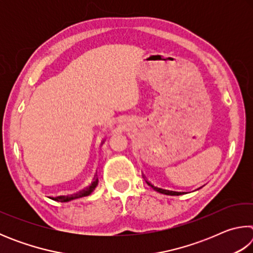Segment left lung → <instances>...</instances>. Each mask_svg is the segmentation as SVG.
Segmentation results:
<instances>
[{
  "label": "left lung",
  "instance_id": "obj_1",
  "mask_svg": "<svg viewBox=\"0 0 253 253\" xmlns=\"http://www.w3.org/2000/svg\"><path fill=\"white\" fill-rule=\"evenodd\" d=\"M146 181V183L148 184L149 186H151L153 190H155L157 192H160V193H163V194H166V195H181L182 192H176V191H170V190H165V188H161V187H157L155 185H153L152 183H149L147 179H145Z\"/></svg>",
  "mask_w": 253,
  "mask_h": 253
}]
</instances>
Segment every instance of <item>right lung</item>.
Masks as SVG:
<instances>
[{
  "instance_id": "add662e5",
  "label": "right lung",
  "mask_w": 253,
  "mask_h": 253,
  "mask_svg": "<svg viewBox=\"0 0 253 253\" xmlns=\"http://www.w3.org/2000/svg\"><path fill=\"white\" fill-rule=\"evenodd\" d=\"M98 184V178H96L95 181H93L90 185L88 187H85L84 190L78 192V193L76 194H72V195H61V196H57V198H54V201H58V202H69L71 200H75V199H79V198H84V196H88L89 194H91V192H93L95 190L96 186Z\"/></svg>"
}]
</instances>
